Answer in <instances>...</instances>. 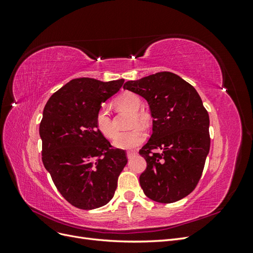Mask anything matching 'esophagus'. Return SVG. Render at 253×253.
I'll list each match as a JSON object with an SVG mask.
<instances>
[{"label": "esophagus", "mask_w": 253, "mask_h": 253, "mask_svg": "<svg viewBox=\"0 0 253 253\" xmlns=\"http://www.w3.org/2000/svg\"><path fill=\"white\" fill-rule=\"evenodd\" d=\"M136 154H137V152H136V151H127V152H126V156H127V158H128V159L133 158Z\"/></svg>", "instance_id": "1"}]
</instances>
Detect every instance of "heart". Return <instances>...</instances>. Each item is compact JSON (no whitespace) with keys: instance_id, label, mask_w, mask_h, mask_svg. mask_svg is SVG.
<instances>
[{"instance_id":"1","label":"heart","mask_w":253,"mask_h":253,"mask_svg":"<svg viewBox=\"0 0 253 253\" xmlns=\"http://www.w3.org/2000/svg\"><path fill=\"white\" fill-rule=\"evenodd\" d=\"M116 105L120 109L126 110L132 112L131 117V126L133 127L131 131L120 133L117 137V129L115 127L113 120L111 118L110 112L105 105H102L96 113L95 124L98 132L108 139H116L114 141V144L120 149H134L138 147L147 137V133L143 126H148L151 120V116L148 112L140 110L141 100L140 98L134 93H126L119 96L116 101Z\"/></svg>"}]
</instances>
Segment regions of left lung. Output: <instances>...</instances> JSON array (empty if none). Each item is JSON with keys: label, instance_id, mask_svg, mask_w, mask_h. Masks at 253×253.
Wrapping results in <instances>:
<instances>
[{"label": "left lung", "instance_id": "obj_1", "mask_svg": "<svg viewBox=\"0 0 253 253\" xmlns=\"http://www.w3.org/2000/svg\"><path fill=\"white\" fill-rule=\"evenodd\" d=\"M124 88L142 96L153 117V134L139 150L147 162L139 177L143 192L158 203L177 202L202 177L210 150L208 112L196 89L170 72L127 81Z\"/></svg>", "mask_w": 253, "mask_h": 253}]
</instances>
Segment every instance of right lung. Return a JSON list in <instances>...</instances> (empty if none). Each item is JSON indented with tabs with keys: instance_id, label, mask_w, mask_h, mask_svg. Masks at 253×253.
Masks as SVG:
<instances>
[{
	"instance_id": "right-lung-1",
	"label": "right lung",
	"mask_w": 253,
	"mask_h": 253,
	"mask_svg": "<svg viewBox=\"0 0 253 253\" xmlns=\"http://www.w3.org/2000/svg\"><path fill=\"white\" fill-rule=\"evenodd\" d=\"M124 82L74 79L44 108L39 128L42 162L61 195L76 208L91 210L108 204L127 163L125 150L113 148L95 124L97 111Z\"/></svg>"
}]
</instances>
